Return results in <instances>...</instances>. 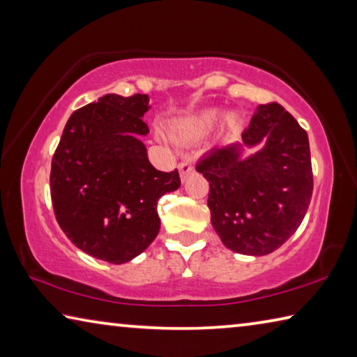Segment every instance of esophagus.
Here are the masks:
<instances>
[{"label":"esophagus","mask_w":357,"mask_h":357,"mask_svg":"<svg viewBox=\"0 0 357 357\" xmlns=\"http://www.w3.org/2000/svg\"><path fill=\"white\" fill-rule=\"evenodd\" d=\"M179 168V174H181V179L185 181L187 178H189V174L193 172V167L190 162H181V164L178 165Z\"/></svg>","instance_id":"34e87169"}]
</instances>
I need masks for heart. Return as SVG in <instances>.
Returning a JSON list of instances; mask_svg holds the SVG:
<instances>
[{"instance_id":"obj_1","label":"heart","mask_w":357,"mask_h":357,"mask_svg":"<svg viewBox=\"0 0 357 357\" xmlns=\"http://www.w3.org/2000/svg\"><path fill=\"white\" fill-rule=\"evenodd\" d=\"M217 121H219V112L215 110H209V112H204L202 114H198V116L192 118L187 121V123L183 124V132L185 135L189 137H200V135H204L208 134V132L214 128ZM227 124L228 126H233L236 124V114H227Z\"/></svg>"}]
</instances>
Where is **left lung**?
<instances>
[{
  "instance_id": "left-lung-1",
  "label": "left lung",
  "mask_w": 357,
  "mask_h": 357,
  "mask_svg": "<svg viewBox=\"0 0 357 357\" xmlns=\"http://www.w3.org/2000/svg\"><path fill=\"white\" fill-rule=\"evenodd\" d=\"M265 146L242 157L245 147ZM209 181L211 223L227 249L261 257L287 243L309 209L313 174L307 132L277 102L258 105L243 140L197 164Z\"/></svg>"
}]
</instances>
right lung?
Wrapping results in <instances>:
<instances>
[{
  "mask_svg": "<svg viewBox=\"0 0 357 357\" xmlns=\"http://www.w3.org/2000/svg\"><path fill=\"white\" fill-rule=\"evenodd\" d=\"M146 94H107L78 108L52 159L56 220L72 244L94 258L123 264L140 255L160 229L157 202L179 189L178 170L151 165L142 137Z\"/></svg>",
  "mask_w": 357,
  "mask_h": 357,
  "instance_id": "right-lung-1",
  "label": "right lung"
}]
</instances>
